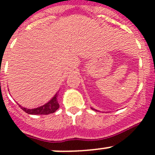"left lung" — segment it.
Masks as SVG:
<instances>
[{"mask_svg": "<svg viewBox=\"0 0 155 155\" xmlns=\"http://www.w3.org/2000/svg\"><path fill=\"white\" fill-rule=\"evenodd\" d=\"M91 109H92V110H96L95 109H94V108H91Z\"/></svg>", "mask_w": 155, "mask_h": 155, "instance_id": "left-lung-1", "label": "left lung"}]
</instances>
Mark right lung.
I'll return each instance as SVG.
<instances>
[{"label":"right lung","mask_w":155,"mask_h":155,"mask_svg":"<svg viewBox=\"0 0 155 155\" xmlns=\"http://www.w3.org/2000/svg\"><path fill=\"white\" fill-rule=\"evenodd\" d=\"M57 97L58 94L56 93V95L53 96V98H52L51 100H49V102H48L47 104H45V105H43V106L41 107H39L34 108V109H28V108L21 107V105H19V106L21 107V109H22L24 111H25V112L29 114H51V113L55 112L58 108L60 107L59 103H58L57 101Z\"/></svg>","instance_id":"right-lung-1"}]
</instances>
